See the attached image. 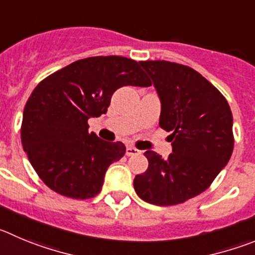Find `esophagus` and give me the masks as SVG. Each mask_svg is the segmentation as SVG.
<instances>
[{"mask_svg":"<svg viewBox=\"0 0 255 255\" xmlns=\"http://www.w3.org/2000/svg\"><path fill=\"white\" fill-rule=\"evenodd\" d=\"M139 153H141V151L134 148V147L132 146H128L127 151H126V154H127V156H135V154H139Z\"/></svg>","mask_w":255,"mask_h":255,"instance_id":"esophagus-1","label":"esophagus"}]
</instances>
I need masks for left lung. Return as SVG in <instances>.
Wrapping results in <instances>:
<instances>
[{"label": "left lung", "mask_w": 255, "mask_h": 255, "mask_svg": "<svg viewBox=\"0 0 255 255\" xmlns=\"http://www.w3.org/2000/svg\"><path fill=\"white\" fill-rule=\"evenodd\" d=\"M161 101L160 127L172 142L167 158L146 151V172L133 181L146 203L168 206L205 191L229 162L234 148L233 114L224 95L189 66L139 61Z\"/></svg>", "instance_id": "1"}]
</instances>
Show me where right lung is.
<instances>
[{
	"mask_svg": "<svg viewBox=\"0 0 255 255\" xmlns=\"http://www.w3.org/2000/svg\"><path fill=\"white\" fill-rule=\"evenodd\" d=\"M125 85H151L139 63L123 56H93L55 71L31 93L21 142L52 191L82 200L101 192L107 168L122 158L126 146L89 132L88 120L107 113L113 93Z\"/></svg>",
	"mask_w": 255,
	"mask_h": 255,
	"instance_id": "1",
	"label": "right lung"
}]
</instances>
